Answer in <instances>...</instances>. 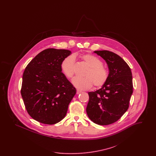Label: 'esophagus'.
I'll return each instance as SVG.
<instances>
[{
  "label": "esophagus",
  "instance_id": "34e87169",
  "mask_svg": "<svg viewBox=\"0 0 156 156\" xmlns=\"http://www.w3.org/2000/svg\"><path fill=\"white\" fill-rule=\"evenodd\" d=\"M81 92V90H76V94H77V95L80 94Z\"/></svg>",
  "mask_w": 156,
  "mask_h": 156
}]
</instances>
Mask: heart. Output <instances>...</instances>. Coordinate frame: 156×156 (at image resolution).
<instances>
[{"mask_svg":"<svg viewBox=\"0 0 156 156\" xmlns=\"http://www.w3.org/2000/svg\"><path fill=\"white\" fill-rule=\"evenodd\" d=\"M81 58L89 68L84 74L85 77H75L73 79V84L75 87L80 90H87L93 85L96 88L102 87L109 76L108 70L104 66L102 61L90 54H83ZM61 68L68 78H72L75 74L74 57L69 55L63 59Z\"/></svg>","mask_w":156,"mask_h":156,"instance_id":"heart-1","label":"heart"}]
</instances>
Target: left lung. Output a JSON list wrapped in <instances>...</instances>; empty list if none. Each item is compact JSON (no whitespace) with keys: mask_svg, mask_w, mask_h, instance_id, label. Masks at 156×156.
<instances>
[{"mask_svg":"<svg viewBox=\"0 0 156 156\" xmlns=\"http://www.w3.org/2000/svg\"><path fill=\"white\" fill-rule=\"evenodd\" d=\"M106 62L108 79L101 89L88 92L87 113L94 123L108 125L118 121L127 111L133 93L130 68L118 54L102 50L95 51Z\"/></svg>","mask_w":156,"mask_h":156,"instance_id":"8db88e82","label":"left lung"}]
</instances>
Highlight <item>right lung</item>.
Masks as SVG:
<instances>
[{"instance_id": "right-lung-1", "label": "right lung", "mask_w": 156, "mask_h": 156, "mask_svg": "<svg viewBox=\"0 0 156 156\" xmlns=\"http://www.w3.org/2000/svg\"><path fill=\"white\" fill-rule=\"evenodd\" d=\"M70 54L69 50L47 48L25 68L20 92L27 113L38 122L54 125L66 115L76 89L61 72V64Z\"/></svg>"}]
</instances>
